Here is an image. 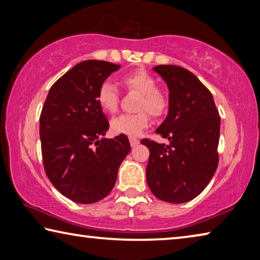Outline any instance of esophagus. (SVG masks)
<instances>
[{
	"mask_svg": "<svg viewBox=\"0 0 260 260\" xmlns=\"http://www.w3.org/2000/svg\"><path fill=\"white\" fill-rule=\"evenodd\" d=\"M129 142H130V145L133 147L137 146V145L139 144V139L136 138V137H129Z\"/></svg>",
	"mask_w": 260,
	"mask_h": 260,
	"instance_id": "1",
	"label": "esophagus"
}]
</instances>
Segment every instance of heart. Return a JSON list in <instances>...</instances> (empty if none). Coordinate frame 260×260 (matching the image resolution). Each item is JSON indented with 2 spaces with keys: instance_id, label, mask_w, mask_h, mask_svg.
<instances>
[{
  "instance_id": "heart-1",
  "label": "heart",
  "mask_w": 260,
  "mask_h": 260,
  "mask_svg": "<svg viewBox=\"0 0 260 260\" xmlns=\"http://www.w3.org/2000/svg\"><path fill=\"white\" fill-rule=\"evenodd\" d=\"M121 83L129 92L139 94L136 105L137 113L123 114L113 118L111 127L114 134L138 136L149 124V114L162 116L169 107V97L163 89L156 86L151 73L139 68L121 77ZM97 103L104 112L114 114L118 108V92L109 82H103L97 91Z\"/></svg>"
}]
</instances>
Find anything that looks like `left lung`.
Masks as SVG:
<instances>
[{"instance_id":"8db88e82","label":"left lung","mask_w":260,"mask_h":260,"mask_svg":"<svg viewBox=\"0 0 260 260\" xmlns=\"http://www.w3.org/2000/svg\"><path fill=\"white\" fill-rule=\"evenodd\" d=\"M169 88V113L156 134L169 145L143 139L149 149L146 180L157 199L188 202L210 183L219 162V113L209 89L193 73L175 65L153 68Z\"/></svg>"}]
</instances>
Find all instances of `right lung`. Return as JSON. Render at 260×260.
Listing matches in <instances>:
<instances>
[{
	"mask_svg": "<svg viewBox=\"0 0 260 260\" xmlns=\"http://www.w3.org/2000/svg\"><path fill=\"white\" fill-rule=\"evenodd\" d=\"M120 67L103 60L77 63L54 82L41 112L44 171L54 187L76 203L107 197L131 149L125 135L99 139L109 123L97 103V91Z\"/></svg>",
	"mask_w": 260,
	"mask_h": 260,
	"instance_id": "obj_1",
	"label": "right lung"
}]
</instances>
